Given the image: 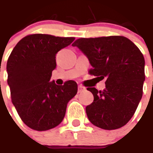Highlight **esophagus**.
Listing matches in <instances>:
<instances>
[{"label": "esophagus", "mask_w": 153, "mask_h": 153, "mask_svg": "<svg viewBox=\"0 0 153 153\" xmlns=\"http://www.w3.org/2000/svg\"><path fill=\"white\" fill-rule=\"evenodd\" d=\"M84 91H85V87H84L83 85H78V92L79 93H80V92Z\"/></svg>", "instance_id": "1"}]
</instances>
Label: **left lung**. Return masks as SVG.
Returning <instances> with one entry per match:
<instances>
[{
	"mask_svg": "<svg viewBox=\"0 0 153 153\" xmlns=\"http://www.w3.org/2000/svg\"><path fill=\"white\" fill-rule=\"evenodd\" d=\"M88 58L90 74L106 78L105 89L87 90L94 96L85 112L91 123L112 130L125 125L143 96L145 60L135 44L123 36L81 38L72 44Z\"/></svg>",
	"mask_w": 153,
	"mask_h": 153,
	"instance_id": "1",
	"label": "left lung"
}]
</instances>
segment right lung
I'll return each mask as SVG.
<instances>
[{"label": "right lung", "mask_w": 153, "mask_h": 153, "mask_svg": "<svg viewBox=\"0 0 153 153\" xmlns=\"http://www.w3.org/2000/svg\"><path fill=\"white\" fill-rule=\"evenodd\" d=\"M75 38L36 33L23 38L10 55L6 70L11 100L20 119L30 128L45 131L57 126L69 100L77 93V84L50 82L56 68V54Z\"/></svg>", "instance_id": "add662e5"}]
</instances>
